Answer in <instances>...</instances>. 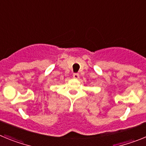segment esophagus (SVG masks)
<instances>
[{"label": "esophagus", "instance_id": "esophagus-1", "mask_svg": "<svg viewBox=\"0 0 146 146\" xmlns=\"http://www.w3.org/2000/svg\"><path fill=\"white\" fill-rule=\"evenodd\" d=\"M79 74L78 73H74L73 74V77H74V79H78L79 78Z\"/></svg>", "mask_w": 146, "mask_h": 146}]
</instances>
